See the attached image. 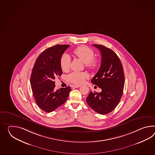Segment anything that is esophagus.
<instances>
[{"label": "esophagus", "instance_id": "obj_1", "mask_svg": "<svg viewBox=\"0 0 155 155\" xmlns=\"http://www.w3.org/2000/svg\"><path fill=\"white\" fill-rule=\"evenodd\" d=\"M80 86H81L80 85H74V86H73V87H74V88H78Z\"/></svg>", "mask_w": 155, "mask_h": 155}]
</instances>
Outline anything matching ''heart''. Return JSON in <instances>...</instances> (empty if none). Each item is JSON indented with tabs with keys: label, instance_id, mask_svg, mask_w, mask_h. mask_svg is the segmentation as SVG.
<instances>
[{
	"label": "heart",
	"instance_id": "1",
	"mask_svg": "<svg viewBox=\"0 0 155 155\" xmlns=\"http://www.w3.org/2000/svg\"><path fill=\"white\" fill-rule=\"evenodd\" d=\"M73 53L77 57L86 64V67L90 69H96L98 65V59L94 58V51L91 48L86 46H81L74 50ZM71 59L67 54H64L61 57L60 64L63 71H67L70 68ZM88 77V75L84 72H73L67 76V79L71 83L81 84L85 79Z\"/></svg>",
	"mask_w": 155,
	"mask_h": 155
}]
</instances>
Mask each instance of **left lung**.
<instances>
[{
  "mask_svg": "<svg viewBox=\"0 0 155 155\" xmlns=\"http://www.w3.org/2000/svg\"><path fill=\"white\" fill-rule=\"evenodd\" d=\"M94 46L100 51L101 62L91 82L102 91H91L86 102L96 112L104 115L111 112L120 101L124 86V73L120 60L113 50L102 45Z\"/></svg>",
  "mask_w": 155,
  "mask_h": 155,
  "instance_id": "left-lung-1",
  "label": "left lung"
}]
</instances>
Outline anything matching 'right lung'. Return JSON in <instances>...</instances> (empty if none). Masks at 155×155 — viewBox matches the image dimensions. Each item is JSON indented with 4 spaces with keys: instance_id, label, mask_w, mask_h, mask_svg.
<instances>
[{
    "instance_id": "1",
    "label": "right lung",
    "mask_w": 155,
    "mask_h": 155,
    "mask_svg": "<svg viewBox=\"0 0 155 155\" xmlns=\"http://www.w3.org/2000/svg\"><path fill=\"white\" fill-rule=\"evenodd\" d=\"M69 45H56L49 48L38 57L31 76V89L35 101L43 111L50 113L65 102L71 88L55 89L54 79L63 74L61 57Z\"/></svg>"
}]
</instances>
